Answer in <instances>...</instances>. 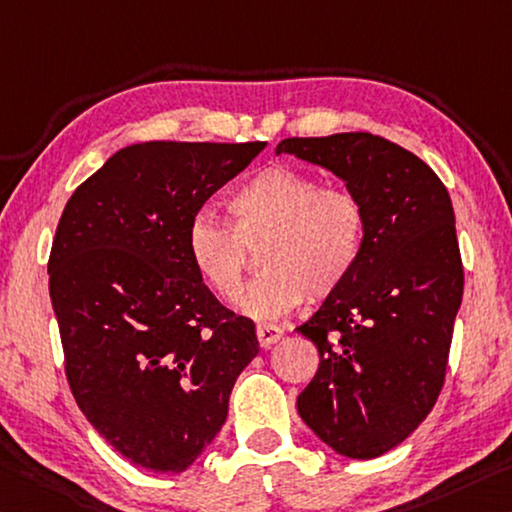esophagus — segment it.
Wrapping results in <instances>:
<instances>
[{
  "mask_svg": "<svg viewBox=\"0 0 512 512\" xmlns=\"http://www.w3.org/2000/svg\"><path fill=\"white\" fill-rule=\"evenodd\" d=\"M280 337H282V330L278 326H271V323H259L257 326V339L262 348H271Z\"/></svg>",
  "mask_w": 512,
  "mask_h": 512,
  "instance_id": "34e87169",
  "label": "esophagus"
}]
</instances>
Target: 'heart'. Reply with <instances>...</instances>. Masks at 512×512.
<instances>
[{
    "label": "heart",
    "instance_id": "1",
    "mask_svg": "<svg viewBox=\"0 0 512 512\" xmlns=\"http://www.w3.org/2000/svg\"><path fill=\"white\" fill-rule=\"evenodd\" d=\"M234 225L198 212L186 227V255L218 298L236 295L245 246L265 241V273L234 299L257 321L294 312L310 294H337L358 269L367 243V209L353 191L326 186L303 168L278 164L259 170L227 202Z\"/></svg>",
    "mask_w": 512,
    "mask_h": 512
}]
</instances>
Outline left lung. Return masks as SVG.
Returning <instances> with one entry per match:
<instances>
[{"label":"left lung","mask_w":512,"mask_h":512,"mask_svg":"<svg viewBox=\"0 0 512 512\" xmlns=\"http://www.w3.org/2000/svg\"><path fill=\"white\" fill-rule=\"evenodd\" d=\"M275 152L330 170L367 209L358 269L296 328L321 355L296 405L332 451L378 458L444 385L465 285L449 191L417 154L369 132L285 139Z\"/></svg>","instance_id":"left-lung-1"}]
</instances>
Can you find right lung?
I'll return each mask as SVG.
<instances>
[{
  "label": "right lung",
  "instance_id": "right-lung-1",
  "mask_svg": "<svg viewBox=\"0 0 512 512\" xmlns=\"http://www.w3.org/2000/svg\"><path fill=\"white\" fill-rule=\"evenodd\" d=\"M264 141H145L77 186L52 243L50 298L72 396L120 456L159 474L200 458L259 353L255 323L218 303L186 227Z\"/></svg>",
  "mask_w": 512,
  "mask_h": 512
}]
</instances>
